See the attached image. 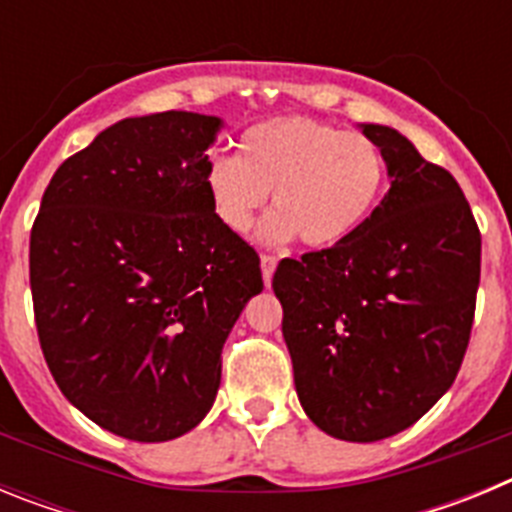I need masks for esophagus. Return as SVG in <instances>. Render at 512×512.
Listing matches in <instances>:
<instances>
[{
	"label": "esophagus",
	"instance_id": "esophagus-1",
	"mask_svg": "<svg viewBox=\"0 0 512 512\" xmlns=\"http://www.w3.org/2000/svg\"><path fill=\"white\" fill-rule=\"evenodd\" d=\"M274 269H277V259L274 256H261V274H264V284L269 287L271 277H274Z\"/></svg>",
	"mask_w": 512,
	"mask_h": 512
}]
</instances>
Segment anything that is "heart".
<instances>
[{"instance_id":"1","label":"heart","mask_w":512,"mask_h":512,"mask_svg":"<svg viewBox=\"0 0 512 512\" xmlns=\"http://www.w3.org/2000/svg\"><path fill=\"white\" fill-rule=\"evenodd\" d=\"M384 174L372 138L312 117H274L238 138V158H210L205 192L217 223L230 233H248L271 192L274 212L261 223V241L287 243L300 235L310 248H333L372 217Z\"/></svg>"}]
</instances>
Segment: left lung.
<instances>
[{
  "label": "left lung",
  "instance_id": "8db88e82",
  "mask_svg": "<svg viewBox=\"0 0 512 512\" xmlns=\"http://www.w3.org/2000/svg\"><path fill=\"white\" fill-rule=\"evenodd\" d=\"M390 189L346 243L282 259L274 295L307 418L341 441L405 431L446 395L474 320L482 238L454 176L402 133L359 125Z\"/></svg>",
  "mask_w": 512,
  "mask_h": 512
}]
</instances>
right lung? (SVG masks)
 <instances>
[{
    "label": "right lung",
    "instance_id": "add662e5",
    "mask_svg": "<svg viewBox=\"0 0 512 512\" xmlns=\"http://www.w3.org/2000/svg\"><path fill=\"white\" fill-rule=\"evenodd\" d=\"M223 125L179 110L115 122L58 166L30 233L48 369L76 410L130 441L200 425L225 338L264 289L259 253L205 192Z\"/></svg>",
    "mask_w": 512,
    "mask_h": 512
}]
</instances>
